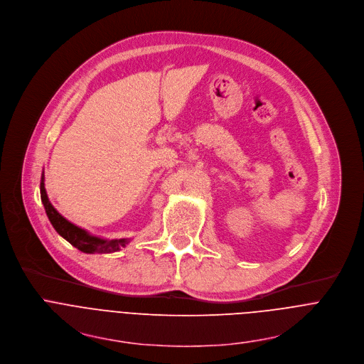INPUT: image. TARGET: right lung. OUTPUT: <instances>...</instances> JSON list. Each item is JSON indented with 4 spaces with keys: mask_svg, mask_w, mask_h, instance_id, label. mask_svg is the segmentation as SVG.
Here are the masks:
<instances>
[{
    "mask_svg": "<svg viewBox=\"0 0 364 364\" xmlns=\"http://www.w3.org/2000/svg\"><path fill=\"white\" fill-rule=\"evenodd\" d=\"M40 196H42V203L45 205L46 214H48L49 221L52 223L53 228L77 250L84 252V253H90V255L112 253V252H118L121 247H124L129 243L127 238L102 240L100 237L91 235L85 230L76 227L75 224H72L66 218H63L49 203V198H48L46 189H45V175H42V182H40Z\"/></svg>",
    "mask_w": 364,
    "mask_h": 364,
    "instance_id": "1",
    "label": "right lung"
}]
</instances>
